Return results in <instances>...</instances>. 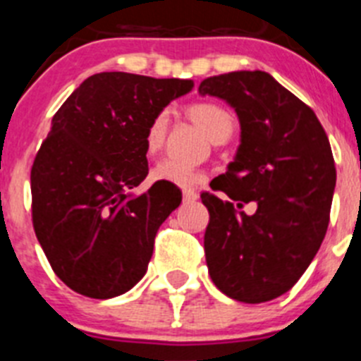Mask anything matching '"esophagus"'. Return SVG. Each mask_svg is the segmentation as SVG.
I'll use <instances>...</instances> for the list:
<instances>
[{"label": "esophagus", "mask_w": 361, "mask_h": 361, "mask_svg": "<svg viewBox=\"0 0 361 361\" xmlns=\"http://www.w3.org/2000/svg\"><path fill=\"white\" fill-rule=\"evenodd\" d=\"M183 197H184V202H195V200L199 199V193L193 190H184Z\"/></svg>", "instance_id": "1"}]
</instances>
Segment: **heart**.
Returning <instances> with one entry per match:
<instances>
[{
	"mask_svg": "<svg viewBox=\"0 0 361 361\" xmlns=\"http://www.w3.org/2000/svg\"><path fill=\"white\" fill-rule=\"evenodd\" d=\"M186 116L190 117L193 123L202 130L206 135L212 139L213 142H220L228 139L231 135L233 128H235V119L226 110L224 106H220L216 103H193L186 108ZM168 124H170V117L166 111H159L152 117L145 130V149L148 155H155L159 149L162 148L166 139V132H168ZM152 180L155 183H168L178 188H190L195 186L202 180V173L190 166L175 164L171 161H161L152 170Z\"/></svg>",
	"mask_w": 361,
	"mask_h": 361,
	"instance_id": "b5f03b06",
	"label": "heart"
}]
</instances>
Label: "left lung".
Returning a JSON list of instances; mask_svg holds the SVG:
<instances>
[{"label":"left lung","instance_id":"1","mask_svg":"<svg viewBox=\"0 0 361 361\" xmlns=\"http://www.w3.org/2000/svg\"><path fill=\"white\" fill-rule=\"evenodd\" d=\"M202 95L224 99L240 121V145L202 193L209 212L204 251L209 276L229 298L260 304L305 273L329 226L336 168L314 111L262 70L204 79ZM255 202L253 216L238 212Z\"/></svg>","mask_w":361,"mask_h":361}]
</instances>
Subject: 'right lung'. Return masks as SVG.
Instances as JSON below:
<instances>
[{"label": "right lung", "mask_w": 361, "mask_h": 361, "mask_svg": "<svg viewBox=\"0 0 361 361\" xmlns=\"http://www.w3.org/2000/svg\"><path fill=\"white\" fill-rule=\"evenodd\" d=\"M191 88L190 79L101 72L52 117L30 171L32 222L54 273L79 295L114 298L145 276L157 229L183 200L168 183L130 193L148 175L145 130Z\"/></svg>", "instance_id": "1"}]
</instances>
